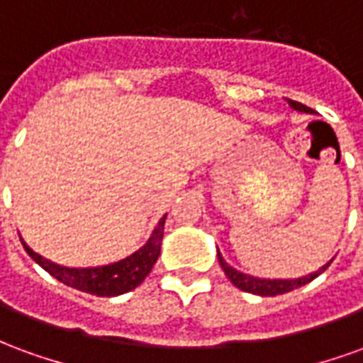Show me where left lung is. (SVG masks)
I'll return each mask as SVG.
<instances>
[{"label":"left lung","instance_id":"8db88e82","mask_svg":"<svg viewBox=\"0 0 363 363\" xmlns=\"http://www.w3.org/2000/svg\"><path fill=\"white\" fill-rule=\"evenodd\" d=\"M288 104L297 112H313L309 106L297 103V101H291V99H288ZM218 260H220V267L223 268L225 276L231 280V284H233L235 288L243 289V291H247V294H255V296H262V297L280 296V294H288V291H291V289L301 288V286H305V284H309V281L315 280L319 274L325 272V270L328 268V264L333 262V260H328L327 264H323L319 270L307 274V276H301V278H259V276H251V274L239 272L237 268L228 264L225 259L221 257L220 249H218Z\"/></svg>","mask_w":363,"mask_h":363}]
</instances>
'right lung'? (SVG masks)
<instances>
[{
    "instance_id": "right-lung-1",
    "label": "right lung",
    "mask_w": 363,
    "mask_h": 363,
    "mask_svg": "<svg viewBox=\"0 0 363 363\" xmlns=\"http://www.w3.org/2000/svg\"><path fill=\"white\" fill-rule=\"evenodd\" d=\"M165 218L167 213L157 221V225L153 228L150 239L145 241L143 247H140L138 251L132 252L126 259H120L116 262H111V264H103V267H62V264H56L52 260L44 259L43 255L33 251L23 239L21 241H23V247L28 252V257L62 284L79 289V291H85V294H91V296L114 297L138 288L145 280V276L151 272V268H153L159 252H161Z\"/></svg>"
}]
</instances>
